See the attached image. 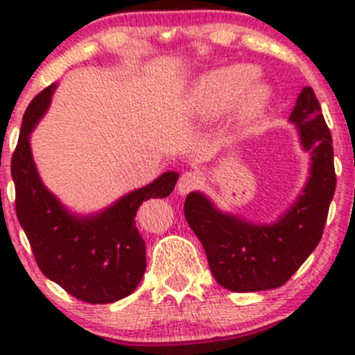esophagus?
<instances>
[{"mask_svg":"<svg viewBox=\"0 0 355 355\" xmlns=\"http://www.w3.org/2000/svg\"><path fill=\"white\" fill-rule=\"evenodd\" d=\"M200 184H202V177H200V173H198V171H185V173H182L180 178H178V184H177L178 194L182 196L189 194V192L196 191Z\"/></svg>","mask_w":355,"mask_h":355,"instance_id":"esophagus-1","label":"esophagus"}]
</instances>
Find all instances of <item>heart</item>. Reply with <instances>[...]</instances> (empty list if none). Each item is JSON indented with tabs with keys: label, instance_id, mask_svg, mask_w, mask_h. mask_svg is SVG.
Returning a JSON list of instances; mask_svg holds the SVG:
<instances>
[{
	"label": "heart",
	"instance_id": "1",
	"mask_svg": "<svg viewBox=\"0 0 355 355\" xmlns=\"http://www.w3.org/2000/svg\"><path fill=\"white\" fill-rule=\"evenodd\" d=\"M256 68L230 65L207 71L199 78L191 94L192 114L199 120H213L235 103V123L249 128L270 106L273 92L264 82H252Z\"/></svg>",
	"mask_w": 355,
	"mask_h": 355
}]
</instances>
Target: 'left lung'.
<instances>
[{
  "mask_svg": "<svg viewBox=\"0 0 355 355\" xmlns=\"http://www.w3.org/2000/svg\"><path fill=\"white\" fill-rule=\"evenodd\" d=\"M290 121L311 153V170L302 194L275 223L256 225L221 213L200 192L185 199V220L204 247L211 273L232 292L282 287L323 237L336 177L330 128L311 87L299 94Z\"/></svg>",
  "mask_w": 355,
  "mask_h": 355,
  "instance_id": "left-lung-1",
  "label": "left lung"
}]
</instances>
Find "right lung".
Here are the masks:
<instances>
[{"mask_svg":"<svg viewBox=\"0 0 355 355\" xmlns=\"http://www.w3.org/2000/svg\"><path fill=\"white\" fill-rule=\"evenodd\" d=\"M56 84L28 105L12 156L17 218L39 270L70 295L89 304H110L130 295L146 271V242L135 214L148 199L171 194L178 173L166 171L101 213L75 216L39 178L32 159L31 132L51 103Z\"/></svg>","mask_w":355,"mask_h":355,"instance_id":"1","label":"right lung"}]
</instances>
